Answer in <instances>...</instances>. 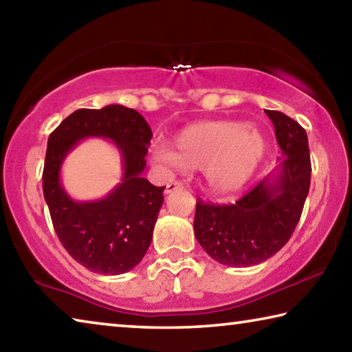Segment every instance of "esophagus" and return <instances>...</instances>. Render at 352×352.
<instances>
[{
  "label": "esophagus",
  "instance_id": "34e87169",
  "mask_svg": "<svg viewBox=\"0 0 352 352\" xmlns=\"http://www.w3.org/2000/svg\"><path fill=\"white\" fill-rule=\"evenodd\" d=\"M184 186H182V182H179V181H175V182H170V184H166V187H165V193H173L175 192V190H181Z\"/></svg>",
  "mask_w": 352,
  "mask_h": 352
}]
</instances>
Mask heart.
I'll list each match as a JSON object with an SVG mask.
<instances>
[{
  "label": "heart",
  "instance_id": "heart-1",
  "mask_svg": "<svg viewBox=\"0 0 352 352\" xmlns=\"http://www.w3.org/2000/svg\"><path fill=\"white\" fill-rule=\"evenodd\" d=\"M267 149V138L252 126L234 120H210L182 128L173 138V149L155 148L154 159L187 170H203L212 192L229 195L251 181Z\"/></svg>",
  "mask_w": 352,
  "mask_h": 352
}]
</instances>
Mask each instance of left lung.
<instances>
[{"label":"left lung","instance_id":"obj_1","mask_svg":"<svg viewBox=\"0 0 352 352\" xmlns=\"http://www.w3.org/2000/svg\"><path fill=\"white\" fill-rule=\"evenodd\" d=\"M282 149L279 168L234 204L197 201L195 237L218 263L252 267L274 256L292 237L310 187L306 129L278 111H265Z\"/></svg>","mask_w":352,"mask_h":352}]
</instances>
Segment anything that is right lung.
I'll return each mask as SVG.
<instances>
[{
    "label": "right lung",
    "instance_id": "add662e5",
    "mask_svg": "<svg viewBox=\"0 0 352 352\" xmlns=\"http://www.w3.org/2000/svg\"><path fill=\"white\" fill-rule=\"evenodd\" d=\"M85 136H104L122 153L124 179L106 199L76 204L60 184L65 155ZM153 132L134 109L111 104L79 109L51 132L43 166V197L53 226L68 254L98 274H123L146 254L164 203L165 187H155L145 170Z\"/></svg>",
    "mask_w": 352,
    "mask_h": 352
}]
</instances>
